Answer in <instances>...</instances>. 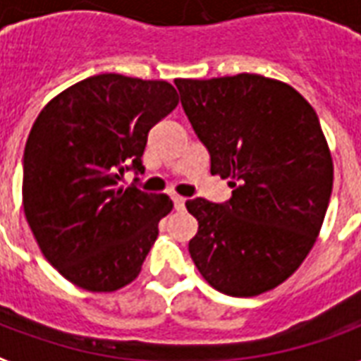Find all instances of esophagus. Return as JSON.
Segmentation results:
<instances>
[{
	"mask_svg": "<svg viewBox=\"0 0 361 361\" xmlns=\"http://www.w3.org/2000/svg\"><path fill=\"white\" fill-rule=\"evenodd\" d=\"M173 206H175V209H184V198H180V196H173Z\"/></svg>",
	"mask_w": 361,
	"mask_h": 361,
	"instance_id": "34e87169",
	"label": "esophagus"
}]
</instances>
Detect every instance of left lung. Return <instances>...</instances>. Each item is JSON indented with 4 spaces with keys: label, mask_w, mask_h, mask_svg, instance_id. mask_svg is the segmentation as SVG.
<instances>
[{
    "label": "left lung",
    "mask_w": 361,
    "mask_h": 361,
    "mask_svg": "<svg viewBox=\"0 0 361 361\" xmlns=\"http://www.w3.org/2000/svg\"><path fill=\"white\" fill-rule=\"evenodd\" d=\"M175 84L212 175L233 188L225 204L186 202L198 219L192 262L223 294H264L298 269L325 219L333 159L317 113L292 86L262 75Z\"/></svg>",
    "instance_id": "obj_1"
}]
</instances>
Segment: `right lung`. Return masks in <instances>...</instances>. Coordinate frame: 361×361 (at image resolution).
<instances>
[{
  "mask_svg": "<svg viewBox=\"0 0 361 361\" xmlns=\"http://www.w3.org/2000/svg\"><path fill=\"white\" fill-rule=\"evenodd\" d=\"M178 104L165 80L105 73L63 90L34 121L23 157V206L49 264L90 292L119 290L138 277L165 194L121 188L144 173L149 128Z\"/></svg>",
  "mask_w": 361,
  "mask_h": 361,
  "instance_id": "right-lung-1",
  "label": "right lung"
}]
</instances>
